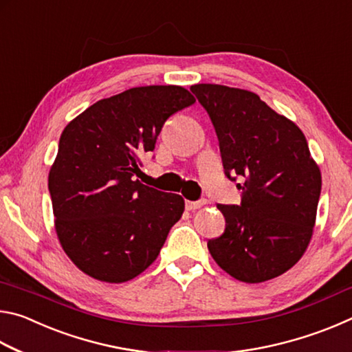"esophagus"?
<instances>
[{
    "label": "esophagus",
    "mask_w": 352,
    "mask_h": 352,
    "mask_svg": "<svg viewBox=\"0 0 352 352\" xmlns=\"http://www.w3.org/2000/svg\"><path fill=\"white\" fill-rule=\"evenodd\" d=\"M205 204H206L205 200H199V201L186 200V201H184V206H186L188 211H194V210H199V208H201Z\"/></svg>",
    "instance_id": "obj_1"
}]
</instances>
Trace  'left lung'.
<instances>
[{"label":"left lung","mask_w":352,"mask_h":352,"mask_svg":"<svg viewBox=\"0 0 352 352\" xmlns=\"http://www.w3.org/2000/svg\"><path fill=\"white\" fill-rule=\"evenodd\" d=\"M216 129L225 175L242 189L241 205H217L222 236L208 241L214 261L243 283L292 269L311 242L321 172L305 133L258 94L216 83L190 87Z\"/></svg>","instance_id":"left-lung-1"}]
</instances>
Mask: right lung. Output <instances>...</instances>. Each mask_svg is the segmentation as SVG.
I'll return each instance as SVG.
<instances>
[{
  "label": "right lung",
  "instance_id": "1",
  "mask_svg": "<svg viewBox=\"0 0 352 352\" xmlns=\"http://www.w3.org/2000/svg\"><path fill=\"white\" fill-rule=\"evenodd\" d=\"M194 102L183 87H136L98 100L65 127L47 188L63 252L88 276L126 283L157 259L184 200L135 175L168 118Z\"/></svg>",
  "mask_w": 352,
  "mask_h": 352
}]
</instances>
